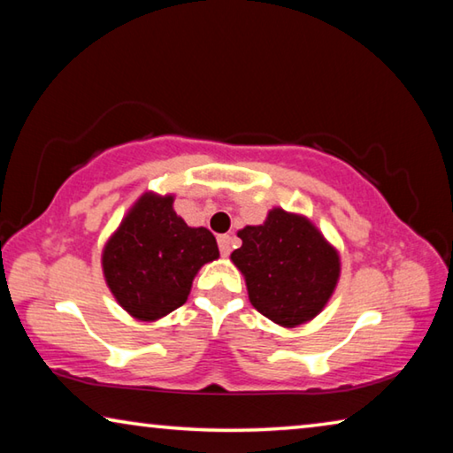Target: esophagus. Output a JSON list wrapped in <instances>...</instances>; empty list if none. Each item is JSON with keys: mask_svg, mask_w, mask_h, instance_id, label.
<instances>
[{"mask_svg": "<svg viewBox=\"0 0 453 453\" xmlns=\"http://www.w3.org/2000/svg\"><path fill=\"white\" fill-rule=\"evenodd\" d=\"M232 243H234V240L229 235H219L218 237V245H219L221 256H229V251H232Z\"/></svg>", "mask_w": 453, "mask_h": 453, "instance_id": "obj_1", "label": "esophagus"}]
</instances>
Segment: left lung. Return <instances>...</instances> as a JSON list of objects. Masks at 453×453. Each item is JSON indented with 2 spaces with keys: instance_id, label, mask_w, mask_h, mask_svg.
<instances>
[{
  "instance_id": "obj_1",
  "label": "left lung",
  "mask_w": 453,
  "mask_h": 453,
  "mask_svg": "<svg viewBox=\"0 0 453 453\" xmlns=\"http://www.w3.org/2000/svg\"><path fill=\"white\" fill-rule=\"evenodd\" d=\"M232 254L248 283L250 302L286 327L316 318L340 275V257L308 219L272 210L264 226L243 227Z\"/></svg>"
}]
</instances>
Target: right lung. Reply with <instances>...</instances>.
<instances>
[{"instance_id":"right-lung-1","label":"right lung","mask_w":453,"mask_h":453,"mask_svg":"<svg viewBox=\"0 0 453 453\" xmlns=\"http://www.w3.org/2000/svg\"><path fill=\"white\" fill-rule=\"evenodd\" d=\"M172 203V196H143L104 250L107 286L121 308L143 321L186 303L199 267L219 256L210 229L189 227Z\"/></svg>"}]
</instances>
